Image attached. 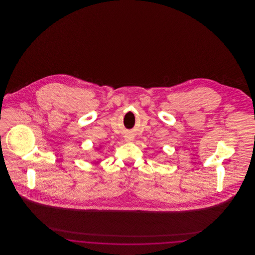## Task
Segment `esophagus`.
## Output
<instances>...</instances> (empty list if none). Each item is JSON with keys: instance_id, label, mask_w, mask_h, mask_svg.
<instances>
[{"instance_id": "34e87169", "label": "esophagus", "mask_w": 255, "mask_h": 255, "mask_svg": "<svg viewBox=\"0 0 255 255\" xmlns=\"http://www.w3.org/2000/svg\"><path fill=\"white\" fill-rule=\"evenodd\" d=\"M125 137H126L125 139H126L127 141H132L133 139V135H127V136H125Z\"/></svg>"}]
</instances>
